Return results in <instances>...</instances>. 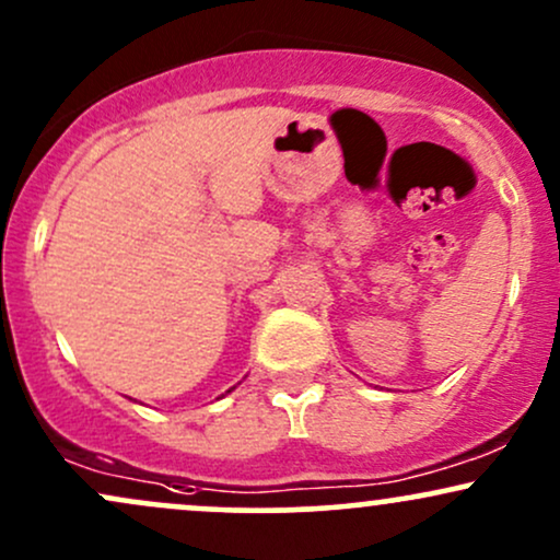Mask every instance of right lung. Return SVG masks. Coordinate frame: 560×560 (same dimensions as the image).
I'll return each instance as SVG.
<instances>
[{
	"label": "right lung",
	"instance_id": "obj_1",
	"mask_svg": "<svg viewBox=\"0 0 560 560\" xmlns=\"http://www.w3.org/2000/svg\"><path fill=\"white\" fill-rule=\"evenodd\" d=\"M229 392H231V389H229Z\"/></svg>",
	"mask_w": 560,
	"mask_h": 560
}]
</instances>
